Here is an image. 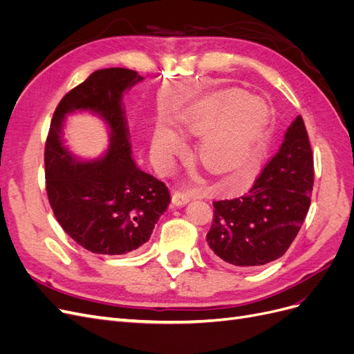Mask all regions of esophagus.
Masks as SVG:
<instances>
[{"mask_svg":"<svg viewBox=\"0 0 354 354\" xmlns=\"http://www.w3.org/2000/svg\"><path fill=\"white\" fill-rule=\"evenodd\" d=\"M189 201H190V195L183 194V192H180V190L173 192V203L176 207H183Z\"/></svg>","mask_w":354,"mask_h":354,"instance_id":"1","label":"esophagus"}]
</instances>
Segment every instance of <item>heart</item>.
<instances>
[{"label": "heart", "mask_w": 354, "mask_h": 354, "mask_svg": "<svg viewBox=\"0 0 354 354\" xmlns=\"http://www.w3.org/2000/svg\"><path fill=\"white\" fill-rule=\"evenodd\" d=\"M190 134H203L198 156L214 174L239 178L259 165L267 145V109L260 99L245 97L242 91L221 94L205 111L185 124ZM183 149L177 133L164 124L152 138V158L160 171L173 165Z\"/></svg>", "instance_id": "heart-1"}]
</instances>
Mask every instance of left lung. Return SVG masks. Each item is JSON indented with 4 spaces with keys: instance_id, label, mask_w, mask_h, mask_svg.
Segmentation results:
<instances>
[{
    "instance_id": "1",
    "label": "left lung",
    "mask_w": 354,
    "mask_h": 354,
    "mask_svg": "<svg viewBox=\"0 0 354 354\" xmlns=\"http://www.w3.org/2000/svg\"><path fill=\"white\" fill-rule=\"evenodd\" d=\"M313 180L312 147L298 115L254 186L241 196L212 202L214 220L207 233L211 251L234 267L279 259L303 226Z\"/></svg>"
}]
</instances>
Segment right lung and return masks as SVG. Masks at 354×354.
I'll return each mask as SVG.
<instances>
[{"label": "right lung", "mask_w": 354, "mask_h": 354, "mask_svg": "<svg viewBox=\"0 0 354 354\" xmlns=\"http://www.w3.org/2000/svg\"><path fill=\"white\" fill-rule=\"evenodd\" d=\"M143 78L136 71L93 72L60 100L46 142V187L53 212L69 236L94 254L121 255L151 238L169 203L168 187L131 156L122 94ZM75 110L97 113L110 127V149L80 161L64 147L61 127Z\"/></svg>", "instance_id": "1"}]
</instances>
